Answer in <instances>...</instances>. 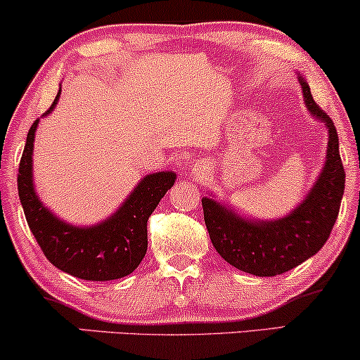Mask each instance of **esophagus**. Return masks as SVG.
Returning a JSON list of instances; mask_svg holds the SVG:
<instances>
[{"mask_svg": "<svg viewBox=\"0 0 360 360\" xmlns=\"http://www.w3.org/2000/svg\"><path fill=\"white\" fill-rule=\"evenodd\" d=\"M205 169H206V166H201V164H198V166L194 167L193 171H194V174H196L198 177H201L202 174H205Z\"/></svg>", "mask_w": 360, "mask_h": 360, "instance_id": "obj_1", "label": "esophagus"}]
</instances>
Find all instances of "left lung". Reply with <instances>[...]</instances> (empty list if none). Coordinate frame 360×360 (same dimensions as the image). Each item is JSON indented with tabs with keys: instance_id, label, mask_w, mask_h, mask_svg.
Returning a JSON list of instances; mask_svg holds the SVG:
<instances>
[{
	"instance_id": "left-lung-1",
	"label": "left lung",
	"mask_w": 360,
	"mask_h": 360,
	"mask_svg": "<svg viewBox=\"0 0 360 360\" xmlns=\"http://www.w3.org/2000/svg\"><path fill=\"white\" fill-rule=\"evenodd\" d=\"M298 82L307 109L328 131L326 164L304 201L283 218L257 221L243 218L214 199H201L205 223L216 251L229 265L257 276L281 275L314 257L330 236L344 196L345 172L335 125L315 103L307 82L302 77Z\"/></svg>"
}]
</instances>
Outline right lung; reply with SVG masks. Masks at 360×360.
<instances>
[{"mask_svg": "<svg viewBox=\"0 0 360 360\" xmlns=\"http://www.w3.org/2000/svg\"><path fill=\"white\" fill-rule=\"evenodd\" d=\"M60 92L46 114L53 110ZM40 119L30 127L18 169V194L34 240L50 263L65 274L90 281L117 280L131 275L147 251V219L158 207L176 174L159 171L146 176L110 218L94 226L62 221L34 193L33 142Z\"/></svg>", "mask_w": 360, "mask_h": 360, "instance_id": "right-lung-1", "label": "right lung"}]
</instances>
